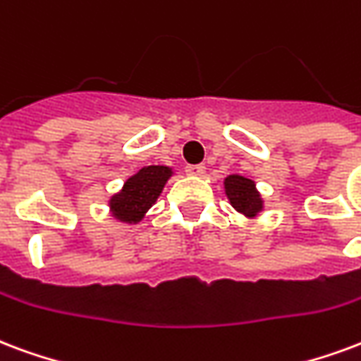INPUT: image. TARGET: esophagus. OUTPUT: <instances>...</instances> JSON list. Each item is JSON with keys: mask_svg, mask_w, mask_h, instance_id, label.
<instances>
[{"mask_svg": "<svg viewBox=\"0 0 361 361\" xmlns=\"http://www.w3.org/2000/svg\"><path fill=\"white\" fill-rule=\"evenodd\" d=\"M185 172H188L189 176L199 178V176H202V173L207 172V166H204V164H189V166L185 168Z\"/></svg>", "mask_w": 361, "mask_h": 361, "instance_id": "34e87169", "label": "esophagus"}]
</instances>
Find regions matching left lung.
I'll return each mask as SVG.
<instances>
[{
  "label": "left lung",
  "instance_id": "1",
  "mask_svg": "<svg viewBox=\"0 0 361 361\" xmlns=\"http://www.w3.org/2000/svg\"><path fill=\"white\" fill-rule=\"evenodd\" d=\"M224 189H226V195H228L231 207L237 212H241L247 218H256L262 212V195L258 193L256 183L252 180H248L245 176H239V173H231L224 180Z\"/></svg>",
  "mask_w": 361,
  "mask_h": 361
}]
</instances>
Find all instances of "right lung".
Here are the masks:
<instances>
[{
	"label": "right lung",
	"mask_w": 361,
	"mask_h": 361,
	"mask_svg": "<svg viewBox=\"0 0 361 361\" xmlns=\"http://www.w3.org/2000/svg\"><path fill=\"white\" fill-rule=\"evenodd\" d=\"M172 173V168L168 166H143L140 172L128 178L124 188L109 201V208L114 218L126 224H137L143 220V216L157 202Z\"/></svg>",
	"instance_id": "1"
}]
</instances>
